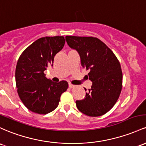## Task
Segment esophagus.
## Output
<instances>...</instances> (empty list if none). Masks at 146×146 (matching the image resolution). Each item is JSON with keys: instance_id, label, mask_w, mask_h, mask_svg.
I'll return each mask as SVG.
<instances>
[{"instance_id": "obj_1", "label": "esophagus", "mask_w": 146, "mask_h": 146, "mask_svg": "<svg viewBox=\"0 0 146 146\" xmlns=\"http://www.w3.org/2000/svg\"><path fill=\"white\" fill-rule=\"evenodd\" d=\"M68 86H69L70 88H74V87H76V85H74V84H71V83H69V84H68Z\"/></svg>"}]
</instances>
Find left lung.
I'll use <instances>...</instances> for the list:
<instances>
[{"mask_svg": "<svg viewBox=\"0 0 146 146\" xmlns=\"http://www.w3.org/2000/svg\"><path fill=\"white\" fill-rule=\"evenodd\" d=\"M66 41L69 47L78 52L83 68L90 70L88 78L92 82L84 99L76 100L77 107L86 116L104 115L116 104L122 89L123 73L119 61L98 38L66 36Z\"/></svg>", "mask_w": 146, "mask_h": 146, "instance_id": "1", "label": "left lung"}]
</instances>
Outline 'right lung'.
I'll return each instance as SVG.
<instances>
[{
	"mask_svg": "<svg viewBox=\"0 0 146 146\" xmlns=\"http://www.w3.org/2000/svg\"><path fill=\"white\" fill-rule=\"evenodd\" d=\"M62 36L41 37L29 46L19 57L15 71L19 98L35 113L46 114L58 106L60 96L68 89V82H54L46 78L44 70L53 64L54 57L63 48Z\"/></svg>",
	"mask_w": 146,
	"mask_h": 146,
	"instance_id": "right-lung-1",
	"label": "right lung"
}]
</instances>
